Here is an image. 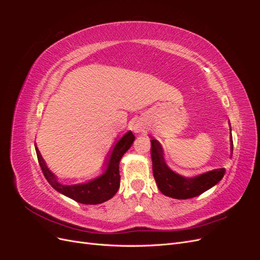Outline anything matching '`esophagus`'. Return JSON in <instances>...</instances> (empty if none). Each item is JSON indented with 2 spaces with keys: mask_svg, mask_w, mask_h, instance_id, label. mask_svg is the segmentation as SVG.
Returning <instances> with one entry per match:
<instances>
[{
  "mask_svg": "<svg viewBox=\"0 0 260 260\" xmlns=\"http://www.w3.org/2000/svg\"><path fill=\"white\" fill-rule=\"evenodd\" d=\"M136 131H137V132H140V131H141V129H140V128H139V127H138V128H137V129H136Z\"/></svg>",
  "mask_w": 260,
  "mask_h": 260,
  "instance_id": "1",
  "label": "esophagus"
}]
</instances>
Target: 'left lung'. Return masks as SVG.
Returning a JSON list of instances; mask_svg holds the SVG:
<instances>
[{"instance_id": "left-lung-1", "label": "left lung", "mask_w": 260, "mask_h": 260, "mask_svg": "<svg viewBox=\"0 0 260 260\" xmlns=\"http://www.w3.org/2000/svg\"><path fill=\"white\" fill-rule=\"evenodd\" d=\"M232 139V138H231ZM151 156L153 161V175L159 191L166 196L177 200H186L199 196L208 188L217 184L224 175V168L215 169L195 178H184L170 170L165 164L162 149L156 140H151ZM231 151L233 142L231 141Z\"/></svg>"}]
</instances>
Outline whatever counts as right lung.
<instances>
[{
  "label": "right lung",
  "instance_id": "right-lung-1",
  "mask_svg": "<svg viewBox=\"0 0 260 260\" xmlns=\"http://www.w3.org/2000/svg\"><path fill=\"white\" fill-rule=\"evenodd\" d=\"M135 140L136 137L131 131L125 133L115 145L113 153L111 157H109L107 170L105 171V174L95 180H92L91 182L84 184L65 185L59 183L56 177L45 166V162L40 152H39L38 147H36V152L38 156V161L39 165H40L43 175L45 179L48 180V182L52 185V187H54L57 192L68 196V198L78 203L95 205V204H101L111 200L117 193L120 184L119 161L122 155L128 151Z\"/></svg>",
  "mask_w": 260,
  "mask_h": 260
}]
</instances>
